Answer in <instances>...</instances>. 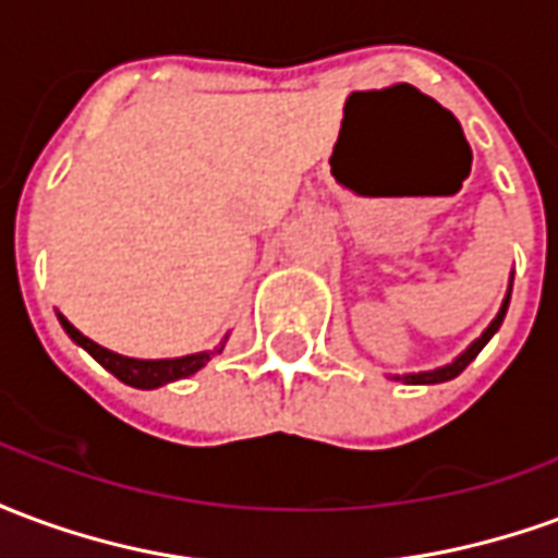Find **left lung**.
Here are the masks:
<instances>
[{
    "instance_id": "8db88e82",
    "label": "left lung",
    "mask_w": 558,
    "mask_h": 558,
    "mask_svg": "<svg viewBox=\"0 0 558 558\" xmlns=\"http://www.w3.org/2000/svg\"><path fill=\"white\" fill-rule=\"evenodd\" d=\"M508 302H511V290H508V295H505L502 307H499V314H496V319H493L490 326L484 328V335H481L478 340H472L466 350L457 355L454 362L445 364V367H436V371H421V374H403V376H391V379H398V383H407V386H436V383H448V379H454V376H460L463 371L469 367V362L478 355L484 347H487V340L499 331V326H502L505 319V311H508Z\"/></svg>"
}]
</instances>
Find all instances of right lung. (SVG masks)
<instances>
[{
  "mask_svg": "<svg viewBox=\"0 0 558 558\" xmlns=\"http://www.w3.org/2000/svg\"><path fill=\"white\" fill-rule=\"evenodd\" d=\"M59 323L68 331V338L89 352L95 362L107 367L116 379H122L125 386L134 388H160L167 383H175V379H184V376L196 374L199 367H206V362L211 359V352H194V355H182V359H128V355H119V352L107 350L101 343L86 338L62 314H59ZM220 350H223V343L215 352Z\"/></svg>",
  "mask_w": 558,
  "mask_h": 558,
  "instance_id": "1",
  "label": "right lung"
}]
</instances>
